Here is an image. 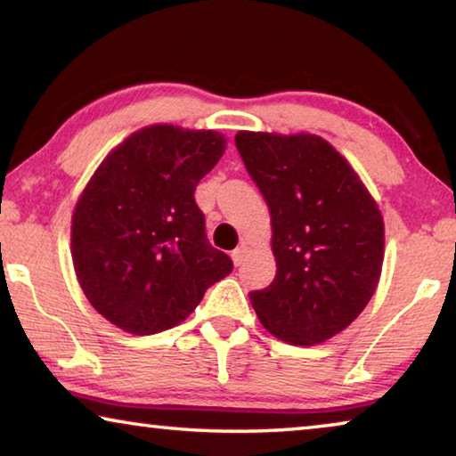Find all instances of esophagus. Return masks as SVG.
Listing matches in <instances>:
<instances>
[{
	"label": "esophagus",
	"mask_w": 456,
	"mask_h": 456,
	"mask_svg": "<svg viewBox=\"0 0 456 456\" xmlns=\"http://www.w3.org/2000/svg\"><path fill=\"white\" fill-rule=\"evenodd\" d=\"M245 256H247V247L245 245H239L237 249L231 253V257H233V264L239 267L245 261Z\"/></svg>",
	"instance_id": "obj_1"
}]
</instances>
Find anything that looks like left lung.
I'll return each instance as SVG.
<instances>
[{"label":"left lung","instance_id":"1","mask_svg":"<svg viewBox=\"0 0 456 456\" xmlns=\"http://www.w3.org/2000/svg\"><path fill=\"white\" fill-rule=\"evenodd\" d=\"M272 215L275 280L251 291L261 323L296 346L326 342L358 318L380 280L384 221L334 146L315 134L235 136Z\"/></svg>","mask_w":456,"mask_h":456}]
</instances>
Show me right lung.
Returning a JSON list of instances; mask_svg holds the SVG:
<instances>
[{
    "label": "right lung",
    "mask_w": 456,
    "mask_h": 456,
    "mask_svg": "<svg viewBox=\"0 0 456 456\" xmlns=\"http://www.w3.org/2000/svg\"><path fill=\"white\" fill-rule=\"evenodd\" d=\"M225 146L215 130L154 125L120 142L86 184L72 217L74 269L114 326L136 336L173 328L233 272L195 203Z\"/></svg>",
    "instance_id": "add662e5"
}]
</instances>
